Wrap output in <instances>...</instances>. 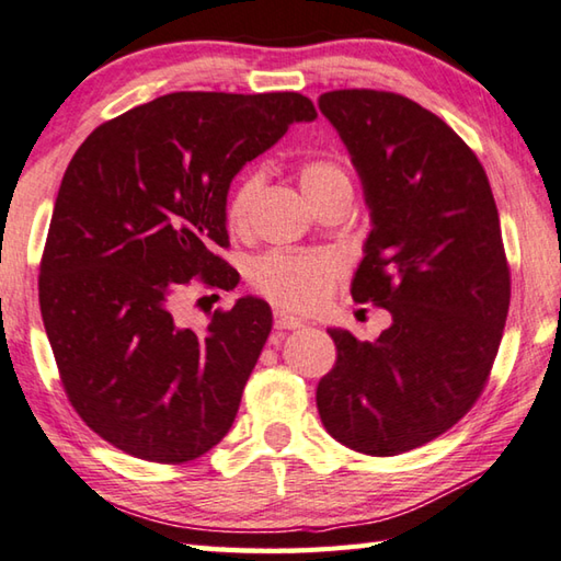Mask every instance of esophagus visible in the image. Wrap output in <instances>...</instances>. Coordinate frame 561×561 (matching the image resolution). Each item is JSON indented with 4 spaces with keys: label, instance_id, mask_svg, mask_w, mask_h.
I'll return each mask as SVG.
<instances>
[{
    "label": "esophagus",
    "instance_id": "esophagus-1",
    "mask_svg": "<svg viewBox=\"0 0 561 561\" xmlns=\"http://www.w3.org/2000/svg\"><path fill=\"white\" fill-rule=\"evenodd\" d=\"M273 322H276L278 330H300V327L305 324V320H300L298 314L285 312V310H276V314H273Z\"/></svg>",
    "mask_w": 561,
    "mask_h": 561
}]
</instances>
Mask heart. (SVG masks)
<instances>
[{
  "instance_id": "1",
  "label": "heart",
  "mask_w": 561,
  "mask_h": 561,
  "mask_svg": "<svg viewBox=\"0 0 561 561\" xmlns=\"http://www.w3.org/2000/svg\"><path fill=\"white\" fill-rule=\"evenodd\" d=\"M298 181L305 197L314 205L340 190H352V181L344 165L334 158L317 156L302 161ZM263 173L249 171L231 187L227 199V225L231 229H247L253 203L261 193ZM344 273V263L332 251H268L253 259L249 280L256 293L271 302L290 310H314L327 302Z\"/></svg>"
}]
</instances>
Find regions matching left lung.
<instances>
[{
    "label": "left lung",
    "instance_id": "left-lung-1",
    "mask_svg": "<svg viewBox=\"0 0 561 561\" xmlns=\"http://www.w3.org/2000/svg\"><path fill=\"white\" fill-rule=\"evenodd\" d=\"M317 104L371 217L352 298L393 317L376 342L327 330L336 364L317 410L344 447L396 457L467 415L491 374L511 305L499 207L479 158L417 102L334 90Z\"/></svg>",
    "mask_w": 561,
    "mask_h": 561
}]
</instances>
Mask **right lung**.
<instances>
[{"instance_id": "1", "label": "right lung", "mask_w": 561, "mask_h": 561, "mask_svg": "<svg viewBox=\"0 0 561 561\" xmlns=\"http://www.w3.org/2000/svg\"><path fill=\"white\" fill-rule=\"evenodd\" d=\"M317 112L298 92H173L98 126L72 156L41 259L38 302L62 388L102 439L158 463L227 435L266 344V300L203 330L175 322L195 276L221 290L234 175Z\"/></svg>"}]
</instances>
